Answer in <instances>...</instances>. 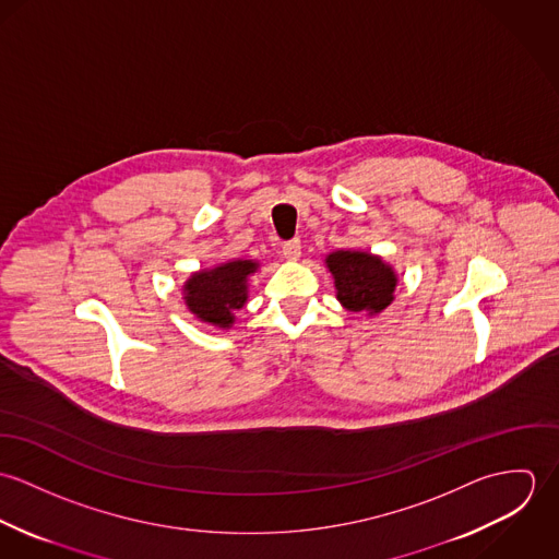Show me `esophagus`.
Here are the masks:
<instances>
[{"instance_id": "obj_1", "label": "esophagus", "mask_w": 559, "mask_h": 559, "mask_svg": "<svg viewBox=\"0 0 559 559\" xmlns=\"http://www.w3.org/2000/svg\"><path fill=\"white\" fill-rule=\"evenodd\" d=\"M282 255H284L286 260H299V255H301V240H286V242L282 245Z\"/></svg>"}]
</instances>
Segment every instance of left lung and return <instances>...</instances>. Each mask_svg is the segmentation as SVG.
I'll return each instance as SVG.
<instances>
[{"label": "left lung", "instance_id": "obj_1", "mask_svg": "<svg viewBox=\"0 0 559 559\" xmlns=\"http://www.w3.org/2000/svg\"><path fill=\"white\" fill-rule=\"evenodd\" d=\"M340 304L350 312L379 314L394 301L399 284L392 266L364 251H335L326 258Z\"/></svg>", "mask_w": 559, "mask_h": 559}]
</instances>
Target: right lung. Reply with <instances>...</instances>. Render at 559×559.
<instances>
[{"label":"right lung","mask_w":559,"mask_h":559,"mask_svg":"<svg viewBox=\"0 0 559 559\" xmlns=\"http://www.w3.org/2000/svg\"><path fill=\"white\" fill-rule=\"evenodd\" d=\"M251 260H233L211 271L195 273L185 284V301L189 310L204 322L230 326L233 312L247 301V275L255 271Z\"/></svg>","instance_id":"add662e5"}]
</instances>
